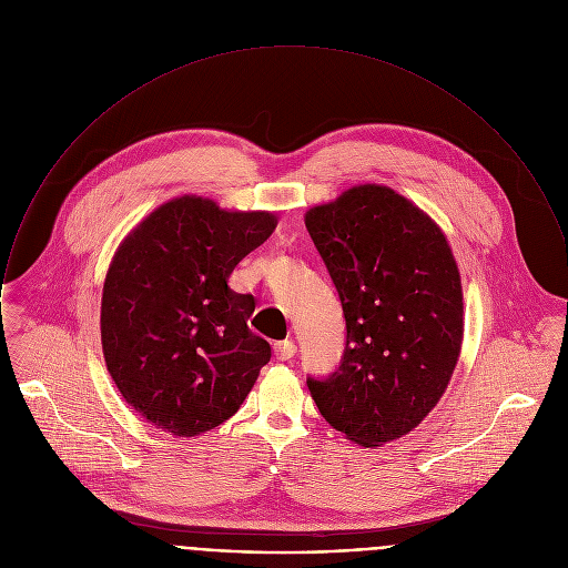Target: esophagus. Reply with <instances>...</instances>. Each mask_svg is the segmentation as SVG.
Segmentation results:
<instances>
[{"label": "esophagus", "instance_id": "obj_1", "mask_svg": "<svg viewBox=\"0 0 568 568\" xmlns=\"http://www.w3.org/2000/svg\"><path fill=\"white\" fill-rule=\"evenodd\" d=\"M296 355V344L292 341L276 342L274 344V357L278 362H285V359H292Z\"/></svg>", "mask_w": 568, "mask_h": 568}]
</instances>
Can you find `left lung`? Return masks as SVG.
<instances>
[{"mask_svg": "<svg viewBox=\"0 0 568 568\" xmlns=\"http://www.w3.org/2000/svg\"><path fill=\"white\" fill-rule=\"evenodd\" d=\"M338 290L341 366L307 379L321 415L377 448L408 435L444 397L463 342V290L444 230L404 195L359 184L307 211Z\"/></svg>", "mask_w": 568, "mask_h": 568, "instance_id": "left-lung-1", "label": "left lung"}]
</instances>
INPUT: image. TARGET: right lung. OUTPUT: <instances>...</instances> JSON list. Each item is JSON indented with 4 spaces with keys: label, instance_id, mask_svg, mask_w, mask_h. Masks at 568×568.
<instances>
[{
    "label": "right lung",
    "instance_id": "obj_1",
    "mask_svg": "<svg viewBox=\"0 0 568 568\" xmlns=\"http://www.w3.org/2000/svg\"><path fill=\"white\" fill-rule=\"evenodd\" d=\"M274 227V213L182 195L118 245L101 301L103 355L124 402L158 430L217 428L270 362V344L247 329L254 298L227 278Z\"/></svg>",
    "mask_w": 568,
    "mask_h": 568
}]
</instances>
